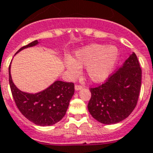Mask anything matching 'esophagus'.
<instances>
[{
	"mask_svg": "<svg viewBox=\"0 0 153 153\" xmlns=\"http://www.w3.org/2000/svg\"><path fill=\"white\" fill-rule=\"evenodd\" d=\"M74 88H75L76 91H79V90H81V89L82 88V85H79V84H75Z\"/></svg>",
	"mask_w": 153,
	"mask_h": 153,
	"instance_id": "1",
	"label": "esophagus"
}]
</instances>
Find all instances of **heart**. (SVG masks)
<instances>
[{
	"mask_svg": "<svg viewBox=\"0 0 153 153\" xmlns=\"http://www.w3.org/2000/svg\"><path fill=\"white\" fill-rule=\"evenodd\" d=\"M119 57L116 47L104 44H91L77 50L74 58L66 60V67L72 76L80 73V68L86 67V75L91 81H105L115 68Z\"/></svg>",
	"mask_w": 153,
	"mask_h": 153,
	"instance_id": "1",
	"label": "heart"
}]
</instances>
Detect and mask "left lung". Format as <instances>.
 Segmentation results:
<instances>
[{
	"label": "left lung",
	"mask_w": 153,
	"mask_h": 153,
	"mask_svg": "<svg viewBox=\"0 0 153 153\" xmlns=\"http://www.w3.org/2000/svg\"><path fill=\"white\" fill-rule=\"evenodd\" d=\"M141 74L137 57L133 53L104 83L90 88L88 110L91 116L105 125L118 123L128 117L137 104Z\"/></svg>",
	"instance_id": "left-lung-1"
}]
</instances>
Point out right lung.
I'll return each mask as SVG.
<instances>
[{
  "label": "right lung",
  "mask_w": 153,
  "mask_h": 153,
  "mask_svg": "<svg viewBox=\"0 0 153 153\" xmlns=\"http://www.w3.org/2000/svg\"><path fill=\"white\" fill-rule=\"evenodd\" d=\"M38 44L37 40L22 47L16 53ZM8 80L13 99L24 116L37 126H48L57 123L66 114L70 100L74 93L73 82L56 81L46 90L37 94L20 91L13 82L8 67Z\"/></svg>",
  "instance_id": "obj_1"
}]
</instances>
